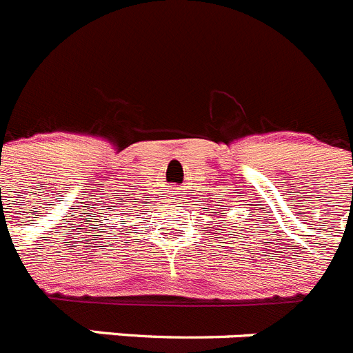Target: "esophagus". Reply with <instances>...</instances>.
Returning a JSON list of instances; mask_svg holds the SVG:
<instances>
[{
  "label": "esophagus",
  "instance_id": "34e87169",
  "mask_svg": "<svg viewBox=\"0 0 353 353\" xmlns=\"http://www.w3.org/2000/svg\"><path fill=\"white\" fill-rule=\"evenodd\" d=\"M172 199H176V197H172Z\"/></svg>",
  "mask_w": 353,
  "mask_h": 353
}]
</instances>
